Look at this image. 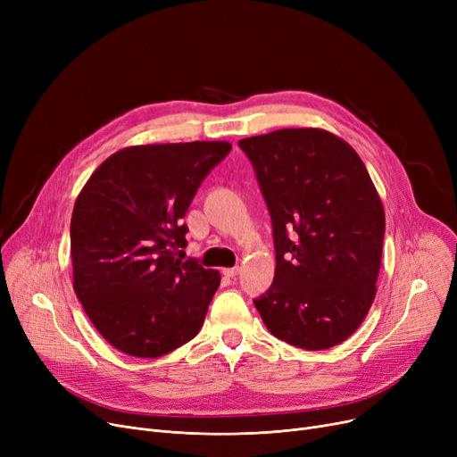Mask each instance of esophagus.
<instances>
[{
	"label": "esophagus",
	"instance_id": "1",
	"mask_svg": "<svg viewBox=\"0 0 457 457\" xmlns=\"http://www.w3.org/2000/svg\"><path fill=\"white\" fill-rule=\"evenodd\" d=\"M222 274H224L226 278H235V276L238 274V267H233V269H224V270H222Z\"/></svg>",
	"mask_w": 457,
	"mask_h": 457
}]
</instances>
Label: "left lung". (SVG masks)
I'll return each instance as SVG.
<instances>
[{
  "mask_svg": "<svg viewBox=\"0 0 457 457\" xmlns=\"http://www.w3.org/2000/svg\"><path fill=\"white\" fill-rule=\"evenodd\" d=\"M267 202L276 272L253 300L274 337L326 350L359 328L376 296L386 212L363 161L324 129L238 140Z\"/></svg>",
  "mask_w": 457,
  "mask_h": 457,
  "instance_id": "left-lung-1",
  "label": "left lung"
}]
</instances>
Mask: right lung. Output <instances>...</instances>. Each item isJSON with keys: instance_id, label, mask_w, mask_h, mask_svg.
I'll return each mask as SVG.
<instances>
[{"instance_id": "obj_1", "label": "right lung", "mask_w": 457, "mask_h": 457, "mask_svg": "<svg viewBox=\"0 0 457 457\" xmlns=\"http://www.w3.org/2000/svg\"><path fill=\"white\" fill-rule=\"evenodd\" d=\"M229 142L146 144L112 154L74 205V291L116 350L159 357L195 339L220 285L219 270L178 259L183 216Z\"/></svg>"}]
</instances>
